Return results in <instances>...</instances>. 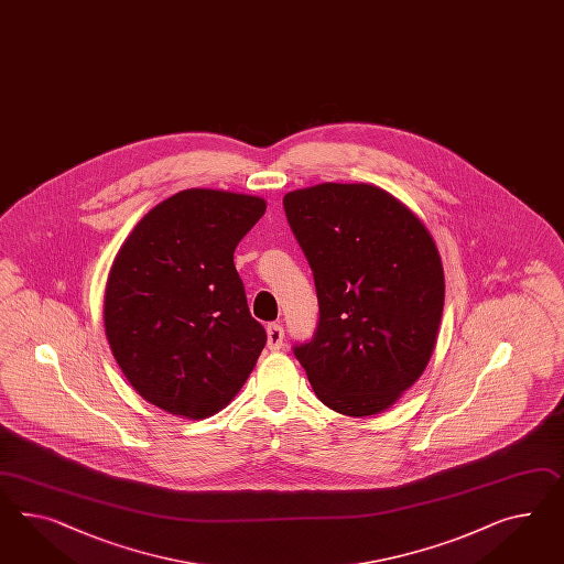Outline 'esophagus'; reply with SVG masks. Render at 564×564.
Instances as JSON below:
<instances>
[{
    "instance_id": "esophagus-1",
    "label": "esophagus",
    "mask_w": 564,
    "mask_h": 564,
    "mask_svg": "<svg viewBox=\"0 0 564 564\" xmlns=\"http://www.w3.org/2000/svg\"><path fill=\"white\" fill-rule=\"evenodd\" d=\"M283 338H285V333H283L281 324H269L267 326V345H269V349H281L283 347Z\"/></svg>"
}]
</instances>
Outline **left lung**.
I'll return each instance as SVG.
<instances>
[{"label":"left lung","instance_id":"1","mask_svg":"<svg viewBox=\"0 0 564 564\" xmlns=\"http://www.w3.org/2000/svg\"><path fill=\"white\" fill-rule=\"evenodd\" d=\"M283 205L321 304L318 330L295 357L328 409L380 414L435 349L445 300L437 243L376 184H316L291 191Z\"/></svg>","mask_w":564,"mask_h":564}]
</instances>
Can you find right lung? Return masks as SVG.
<instances>
[{
    "mask_svg": "<svg viewBox=\"0 0 564 564\" xmlns=\"http://www.w3.org/2000/svg\"><path fill=\"white\" fill-rule=\"evenodd\" d=\"M267 212L254 195L186 188L124 238L105 290V333L150 404L191 421L226 409L267 333L250 316L234 250Z\"/></svg>",
    "mask_w": 564,
    "mask_h": 564,
    "instance_id": "add662e5",
    "label": "right lung"
}]
</instances>
